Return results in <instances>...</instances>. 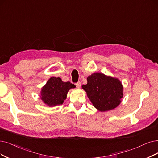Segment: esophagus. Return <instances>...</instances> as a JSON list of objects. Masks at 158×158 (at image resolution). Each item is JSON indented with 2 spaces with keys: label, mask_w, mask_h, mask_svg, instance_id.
Instances as JSON below:
<instances>
[{
  "label": "esophagus",
  "mask_w": 158,
  "mask_h": 158,
  "mask_svg": "<svg viewBox=\"0 0 158 158\" xmlns=\"http://www.w3.org/2000/svg\"><path fill=\"white\" fill-rule=\"evenodd\" d=\"M81 82H77V83H75V85H76V86L77 87V88H80V86H81Z\"/></svg>",
  "instance_id": "34e87169"
}]
</instances>
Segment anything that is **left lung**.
Segmentation results:
<instances>
[{
	"instance_id": "obj_1",
	"label": "left lung",
	"mask_w": 158,
	"mask_h": 158,
	"mask_svg": "<svg viewBox=\"0 0 158 158\" xmlns=\"http://www.w3.org/2000/svg\"><path fill=\"white\" fill-rule=\"evenodd\" d=\"M93 106L101 112L114 109L121 103L123 86L119 79L102 73H94L87 77L82 86Z\"/></svg>"
}]
</instances>
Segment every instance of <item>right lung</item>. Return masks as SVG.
<instances>
[{"label": "right lung", "instance_id": "1", "mask_svg": "<svg viewBox=\"0 0 158 158\" xmlns=\"http://www.w3.org/2000/svg\"><path fill=\"white\" fill-rule=\"evenodd\" d=\"M75 86L70 82H63L60 77H51L41 90V99L49 107L59 106L66 99L69 89Z\"/></svg>", "mask_w": 158, "mask_h": 158}]
</instances>
